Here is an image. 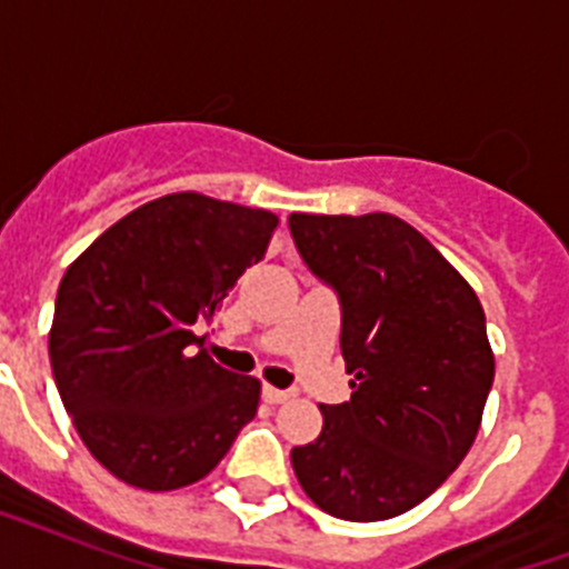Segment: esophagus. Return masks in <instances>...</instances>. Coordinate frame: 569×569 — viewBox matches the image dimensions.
I'll list each match as a JSON object with an SVG mask.
<instances>
[{
	"label": "esophagus",
	"instance_id": "1",
	"mask_svg": "<svg viewBox=\"0 0 569 569\" xmlns=\"http://www.w3.org/2000/svg\"><path fill=\"white\" fill-rule=\"evenodd\" d=\"M295 392H289V389H277V387H262V398H266L268 405H283V401H289Z\"/></svg>",
	"mask_w": 569,
	"mask_h": 569
}]
</instances>
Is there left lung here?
Listing matches in <instances>:
<instances>
[{
  "instance_id": "8db88e82",
  "label": "left lung",
  "mask_w": 569,
  "mask_h": 569,
  "mask_svg": "<svg viewBox=\"0 0 569 569\" xmlns=\"http://www.w3.org/2000/svg\"><path fill=\"white\" fill-rule=\"evenodd\" d=\"M312 274L342 303L339 348L351 401L319 405L325 425L295 446L303 493L330 517L389 520L467 458L493 387V348L472 286L389 212L289 214Z\"/></svg>"
}]
</instances>
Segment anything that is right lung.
I'll return each mask as SVG.
<instances>
[{
    "label": "right lung",
    "mask_w": 569,
    "mask_h": 569,
    "mask_svg": "<svg viewBox=\"0 0 569 569\" xmlns=\"http://www.w3.org/2000/svg\"><path fill=\"white\" fill-rule=\"evenodd\" d=\"M277 218L197 191L156 197L111 223L58 286L49 363L84 449L138 490L212 472L257 416L259 383L206 355L236 280L266 257Z\"/></svg>",
    "instance_id": "obj_1"
}]
</instances>
